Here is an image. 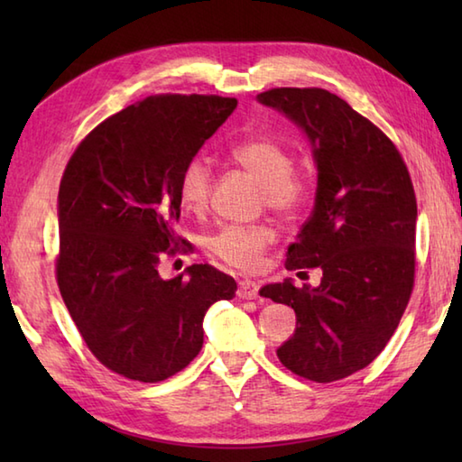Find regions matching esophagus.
Masks as SVG:
<instances>
[{"label":"esophagus","mask_w":462,"mask_h":462,"mask_svg":"<svg viewBox=\"0 0 462 462\" xmlns=\"http://www.w3.org/2000/svg\"><path fill=\"white\" fill-rule=\"evenodd\" d=\"M260 291V283L252 280H242L238 286V298L242 300H256Z\"/></svg>","instance_id":"34e87169"}]
</instances>
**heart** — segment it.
<instances>
[{
    "instance_id": "obj_1",
    "label": "heart",
    "mask_w": 462,
    "mask_h": 462,
    "mask_svg": "<svg viewBox=\"0 0 462 462\" xmlns=\"http://www.w3.org/2000/svg\"><path fill=\"white\" fill-rule=\"evenodd\" d=\"M234 162L244 166L262 182V204L280 216L300 214L313 194V174L293 169L291 154L280 141L256 134L232 146ZM212 190V166L204 156H192L184 164L179 180V196L186 210L204 212ZM278 234L270 224H226L206 236L204 248L226 266L240 272H256L263 254L276 242Z\"/></svg>"
}]
</instances>
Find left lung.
I'll use <instances>...</instances> for the list:
<instances>
[{
    "instance_id": "1",
    "label": "left lung",
    "mask_w": 462,
    "mask_h": 462,
    "mask_svg": "<svg viewBox=\"0 0 462 462\" xmlns=\"http://www.w3.org/2000/svg\"><path fill=\"white\" fill-rule=\"evenodd\" d=\"M258 101L308 133L318 164L316 206L290 244L286 268H321V283L260 290L296 311L298 328L278 357L303 379H346L385 349L413 293V182L393 141L337 95L278 87Z\"/></svg>"
}]
</instances>
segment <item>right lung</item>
I'll use <instances>...</instances> for the list:
<instances>
[{"label":"right lung","mask_w":462,"mask_h":462,"mask_svg":"<svg viewBox=\"0 0 462 462\" xmlns=\"http://www.w3.org/2000/svg\"><path fill=\"white\" fill-rule=\"evenodd\" d=\"M238 101L152 95L99 123L69 159L59 184L55 278L85 346L126 379L159 383L199 356L202 319L236 282L210 263L162 280L164 254L189 246L180 218L184 164Z\"/></svg>","instance_id":"obj_1"}]
</instances>
